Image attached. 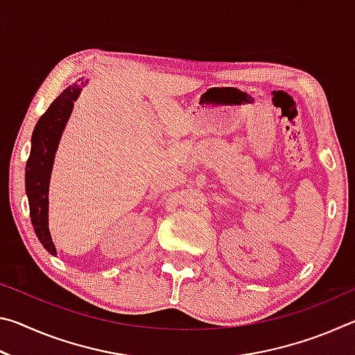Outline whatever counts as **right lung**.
I'll use <instances>...</instances> for the list:
<instances>
[{
  "label": "right lung",
  "mask_w": 355,
  "mask_h": 355,
  "mask_svg": "<svg viewBox=\"0 0 355 355\" xmlns=\"http://www.w3.org/2000/svg\"><path fill=\"white\" fill-rule=\"evenodd\" d=\"M80 94L81 86L71 84L64 92H61V95L45 111L44 116L39 119L33 131L31 153H29L25 171V188L35 236L39 238L42 245L51 255H56V248L53 244L50 228H48L50 177L62 131L67 125L70 114L73 111V103L80 97Z\"/></svg>",
  "instance_id": "1"
}]
</instances>
